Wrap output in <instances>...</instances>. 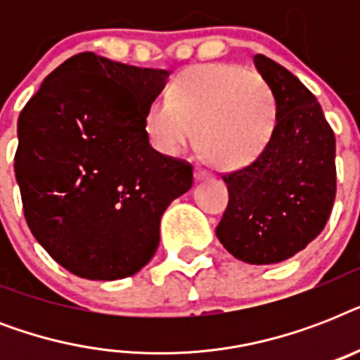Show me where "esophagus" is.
<instances>
[{
    "label": "esophagus",
    "mask_w": 360,
    "mask_h": 360,
    "mask_svg": "<svg viewBox=\"0 0 360 360\" xmlns=\"http://www.w3.org/2000/svg\"><path fill=\"white\" fill-rule=\"evenodd\" d=\"M194 177H196V181H207V179H211L213 175L209 174L207 169L196 168V172H194Z\"/></svg>",
    "instance_id": "1"
}]
</instances>
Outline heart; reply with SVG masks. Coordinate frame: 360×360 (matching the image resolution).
Instances as JSON below:
<instances>
[{"label":"heart","mask_w":360,"mask_h":360,"mask_svg":"<svg viewBox=\"0 0 360 360\" xmlns=\"http://www.w3.org/2000/svg\"><path fill=\"white\" fill-rule=\"evenodd\" d=\"M276 104L262 76L228 63L196 65L147 110L146 130L158 151L177 157L196 138L222 168H243L269 146Z\"/></svg>","instance_id":"1"}]
</instances>
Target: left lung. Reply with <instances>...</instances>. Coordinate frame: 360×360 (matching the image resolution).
I'll return each instance as SVG.
<instances>
[{
	"instance_id": "obj_1",
	"label": "left lung",
	"mask_w": 360,
	"mask_h": 360,
	"mask_svg": "<svg viewBox=\"0 0 360 360\" xmlns=\"http://www.w3.org/2000/svg\"><path fill=\"white\" fill-rule=\"evenodd\" d=\"M254 65L273 91L276 124L254 162L222 177L230 202L217 237L240 262L271 265L295 256L327 224L336 143L318 98L297 76L263 53Z\"/></svg>"
}]
</instances>
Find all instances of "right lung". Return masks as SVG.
<instances>
[{
	"mask_svg": "<svg viewBox=\"0 0 360 360\" xmlns=\"http://www.w3.org/2000/svg\"><path fill=\"white\" fill-rule=\"evenodd\" d=\"M168 76L84 52L20 112L14 174L25 222L76 276L138 273L157 252L164 211L192 186L191 164L155 151L146 130Z\"/></svg>",
	"mask_w": 360,
	"mask_h": 360,
	"instance_id": "1",
	"label": "right lung"
}]
</instances>
